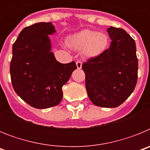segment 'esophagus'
<instances>
[{"label":"esophagus","mask_w":150,"mask_h":150,"mask_svg":"<svg viewBox=\"0 0 150 150\" xmlns=\"http://www.w3.org/2000/svg\"><path fill=\"white\" fill-rule=\"evenodd\" d=\"M76 67H77L78 69H81L82 68V62L80 61H77L76 62Z\"/></svg>","instance_id":"obj_1"}]
</instances>
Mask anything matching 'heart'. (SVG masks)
Returning <instances> with one entry per match:
<instances>
[{"mask_svg": "<svg viewBox=\"0 0 150 150\" xmlns=\"http://www.w3.org/2000/svg\"><path fill=\"white\" fill-rule=\"evenodd\" d=\"M67 43L71 48L81 50L86 59H95L104 53L110 44L107 34L98 30L84 29L67 38Z\"/></svg>", "mask_w": 150, "mask_h": 150, "instance_id": "obj_1", "label": "heart"}]
</instances>
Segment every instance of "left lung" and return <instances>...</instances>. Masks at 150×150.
Segmentation results:
<instances>
[{
  "mask_svg": "<svg viewBox=\"0 0 150 150\" xmlns=\"http://www.w3.org/2000/svg\"><path fill=\"white\" fill-rule=\"evenodd\" d=\"M110 48L100 56L83 64L88 98L95 105L116 107L133 92L137 79L138 61L133 38L122 28L110 27Z\"/></svg>",
  "mask_w": 150,
  "mask_h": 150,
  "instance_id": "left-lung-1",
  "label": "left lung"
}]
</instances>
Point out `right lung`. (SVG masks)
<instances>
[{
    "mask_svg": "<svg viewBox=\"0 0 150 150\" xmlns=\"http://www.w3.org/2000/svg\"><path fill=\"white\" fill-rule=\"evenodd\" d=\"M55 32L52 22L35 23L25 28L13 46V87L24 101L38 109L60 103L62 86L76 69L74 62L62 64L55 59L49 38Z\"/></svg>",
    "mask_w": 150,
    "mask_h": 150,
    "instance_id": "obj_1",
    "label": "right lung"
}]
</instances>
